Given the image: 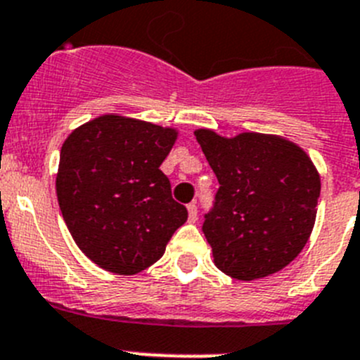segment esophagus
Returning <instances> with one entry per match:
<instances>
[{
    "instance_id": "1",
    "label": "esophagus",
    "mask_w": 360,
    "mask_h": 360,
    "mask_svg": "<svg viewBox=\"0 0 360 360\" xmlns=\"http://www.w3.org/2000/svg\"><path fill=\"white\" fill-rule=\"evenodd\" d=\"M186 208H188V220H190V222H197V204L190 202Z\"/></svg>"
}]
</instances>
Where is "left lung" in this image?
<instances>
[{
  "instance_id": "obj_1",
  "label": "left lung",
  "mask_w": 360,
  "mask_h": 360,
  "mask_svg": "<svg viewBox=\"0 0 360 360\" xmlns=\"http://www.w3.org/2000/svg\"><path fill=\"white\" fill-rule=\"evenodd\" d=\"M193 134L220 184L202 224L217 267L242 281L287 267L316 222L321 179L312 160L281 136Z\"/></svg>"
}]
</instances>
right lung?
I'll use <instances>...</instances> for the list:
<instances>
[{
    "instance_id": "obj_1",
    "label": "right lung",
    "mask_w": 360,
    "mask_h": 360,
    "mask_svg": "<svg viewBox=\"0 0 360 360\" xmlns=\"http://www.w3.org/2000/svg\"><path fill=\"white\" fill-rule=\"evenodd\" d=\"M172 127L103 115L80 125L60 148L55 190L80 251L109 273H141L163 257L188 212L160 170Z\"/></svg>"
}]
</instances>
